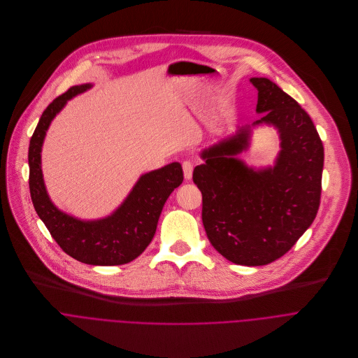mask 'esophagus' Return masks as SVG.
Returning <instances> with one entry per match:
<instances>
[{"instance_id":"34e87169","label":"esophagus","mask_w":358,"mask_h":358,"mask_svg":"<svg viewBox=\"0 0 358 358\" xmlns=\"http://www.w3.org/2000/svg\"><path fill=\"white\" fill-rule=\"evenodd\" d=\"M193 162L190 161H185L182 164V168H183V175H185V179L186 180H190L192 179V175H193Z\"/></svg>"}]
</instances>
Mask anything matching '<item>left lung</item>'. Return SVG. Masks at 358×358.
<instances>
[{
	"mask_svg": "<svg viewBox=\"0 0 358 358\" xmlns=\"http://www.w3.org/2000/svg\"><path fill=\"white\" fill-rule=\"evenodd\" d=\"M258 90L252 125L271 124L280 138L273 168L254 171L236 158L248 148L251 127L201 152L193 171L201 192L208 241L224 258L247 266L287 254L313 223L322 193L324 151L309 114L273 82L250 80Z\"/></svg>",
	"mask_w": 358,
	"mask_h": 358,
	"instance_id": "obj_1",
	"label": "left lung"
}]
</instances>
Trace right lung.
<instances>
[{
    "mask_svg": "<svg viewBox=\"0 0 358 358\" xmlns=\"http://www.w3.org/2000/svg\"><path fill=\"white\" fill-rule=\"evenodd\" d=\"M92 85L70 87L43 111L29 142V190L34 207L53 240L71 258L89 265H122L135 259L152 241L161 211L169 194L183 182L179 162L142 175L111 216L83 222L60 211L50 201L41 168L42 144L50 121L67 100Z\"/></svg>",
    "mask_w": 358,
    "mask_h": 358,
    "instance_id": "right-lung-1",
    "label": "right lung"
}]
</instances>
